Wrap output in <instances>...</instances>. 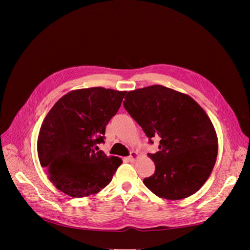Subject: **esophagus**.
<instances>
[{
    "label": "esophagus",
    "mask_w": 250,
    "mask_h": 250,
    "mask_svg": "<svg viewBox=\"0 0 250 250\" xmlns=\"http://www.w3.org/2000/svg\"><path fill=\"white\" fill-rule=\"evenodd\" d=\"M128 158H129V161H130V162H134V161H137L138 158H139V153L137 152V151H132L131 154H130V156L128 157Z\"/></svg>",
    "instance_id": "1"
}]
</instances>
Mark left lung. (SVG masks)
<instances>
[{"mask_svg": "<svg viewBox=\"0 0 250 250\" xmlns=\"http://www.w3.org/2000/svg\"><path fill=\"white\" fill-rule=\"evenodd\" d=\"M123 104L151 143L160 138V151L148 154L155 172L144 185L168 200L197 192L218 154L217 133L207 112L188 95L157 84L130 90Z\"/></svg>", "mask_w": 250, "mask_h": 250, "instance_id": "8db88e82", "label": "left lung"}]
</instances>
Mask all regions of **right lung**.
<instances>
[{"label": "right lung", "instance_id": "add662e5", "mask_svg": "<svg viewBox=\"0 0 250 250\" xmlns=\"http://www.w3.org/2000/svg\"><path fill=\"white\" fill-rule=\"evenodd\" d=\"M126 92L104 87L71 90L44 118L37 154L49 180L71 197L100 192L122 160L97 151L105 126L118 112Z\"/></svg>", "mask_w": 250, "mask_h": 250}]
</instances>
